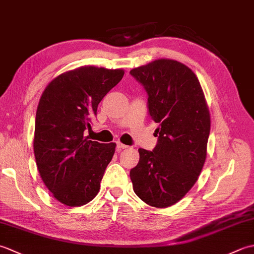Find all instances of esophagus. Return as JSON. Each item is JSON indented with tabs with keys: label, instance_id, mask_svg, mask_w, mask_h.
Returning <instances> with one entry per match:
<instances>
[{
	"label": "esophagus",
	"instance_id": "obj_1",
	"mask_svg": "<svg viewBox=\"0 0 254 254\" xmlns=\"http://www.w3.org/2000/svg\"><path fill=\"white\" fill-rule=\"evenodd\" d=\"M127 147L128 146H127V145H124V144H122L120 142L117 143V149L119 150V152H120V150H122V149H127Z\"/></svg>",
	"mask_w": 254,
	"mask_h": 254
}]
</instances>
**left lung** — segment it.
<instances>
[{"label": "left lung", "mask_w": 254, "mask_h": 254, "mask_svg": "<svg viewBox=\"0 0 254 254\" xmlns=\"http://www.w3.org/2000/svg\"><path fill=\"white\" fill-rule=\"evenodd\" d=\"M147 93L149 117L158 123L153 150L138 149L130 171L133 190L146 204L168 207L190 191L206 159L209 111L197 77L178 61L160 59L133 68Z\"/></svg>", "instance_id": "1"}]
</instances>
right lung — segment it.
I'll return each instance as SVG.
<instances>
[{
    "label": "right lung",
    "instance_id": "1",
    "mask_svg": "<svg viewBox=\"0 0 254 254\" xmlns=\"http://www.w3.org/2000/svg\"><path fill=\"white\" fill-rule=\"evenodd\" d=\"M123 75V69L82 66L59 75L41 96L36 113V163L46 187L67 206H82L99 192L116 144L90 141L84 131Z\"/></svg>",
    "mask_w": 254,
    "mask_h": 254
}]
</instances>
